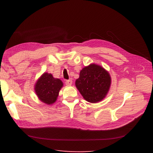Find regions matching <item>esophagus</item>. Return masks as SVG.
Returning a JSON list of instances; mask_svg holds the SVG:
<instances>
[{"label":"esophagus","mask_w":153,"mask_h":153,"mask_svg":"<svg viewBox=\"0 0 153 153\" xmlns=\"http://www.w3.org/2000/svg\"><path fill=\"white\" fill-rule=\"evenodd\" d=\"M66 84L68 85H71V84H72V80H71V79H68V80H66Z\"/></svg>","instance_id":"1"}]
</instances>
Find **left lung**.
Returning a JSON list of instances; mask_svg holds the SVG:
<instances>
[{"label": "left lung", "mask_w": 153, "mask_h": 153, "mask_svg": "<svg viewBox=\"0 0 153 153\" xmlns=\"http://www.w3.org/2000/svg\"><path fill=\"white\" fill-rule=\"evenodd\" d=\"M111 78L108 71L101 66L90 64L81 70L76 86L87 101L91 103L102 100L108 93Z\"/></svg>", "instance_id": "8db88e82"}]
</instances>
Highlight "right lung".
I'll use <instances>...</instances> for the list:
<instances>
[{"mask_svg": "<svg viewBox=\"0 0 153 153\" xmlns=\"http://www.w3.org/2000/svg\"><path fill=\"white\" fill-rule=\"evenodd\" d=\"M62 86L63 83L60 79L54 78L51 74L45 73L35 84V90L42 102L51 105L56 100Z\"/></svg>", "mask_w": 153, "mask_h": 153, "instance_id": "add662e5", "label": "right lung"}]
</instances>
